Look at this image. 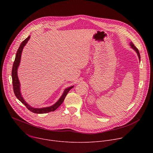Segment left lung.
I'll return each instance as SVG.
<instances>
[{
	"instance_id": "left-lung-1",
	"label": "left lung",
	"mask_w": 153,
	"mask_h": 153,
	"mask_svg": "<svg viewBox=\"0 0 153 153\" xmlns=\"http://www.w3.org/2000/svg\"><path fill=\"white\" fill-rule=\"evenodd\" d=\"M130 45L131 46V47L136 51V53H137V55H138V56H139V60H140V53H139V51L138 49L134 46V45L133 44V42H131V43H130Z\"/></svg>"
}]
</instances>
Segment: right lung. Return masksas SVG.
I'll return each instance as SVG.
<instances>
[{
	"mask_svg": "<svg viewBox=\"0 0 153 153\" xmlns=\"http://www.w3.org/2000/svg\"><path fill=\"white\" fill-rule=\"evenodd\" d=\"M30 38V36H29L26 39H25L22 42V43L20 44L19 48L17 51L15 60L13 63L11 76H12L14 93V94L16 96V97L24 105H25L26 106V107L30 111H31L33 113H37V114H43V113H49L51 111H54L63 103L65 97H66V96L67 95L69 91L71 88H73V86L69 87V88H67V89H65V90L64 91L62 96L59 99V100L54 105H53L51 106H49V107H47V108H34L30 106L28 103H27V102L24 100V99H23V97H22V96L21 93H20V83H19L18 77H17V68L19 67V65L20 62L22 51L24 47L26 45V43H27V42L28 41Z\"/></svg>",
	"mask_w": 153,
	"mask_h": 153,
	"instance_id": "right-lung-1",
	"label": "right lung"
}]
</instances>
